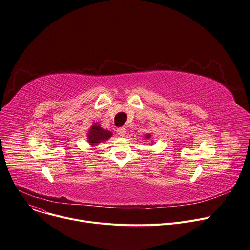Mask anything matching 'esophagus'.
Returning a JSON list of instances; mask_svg holds the SVG:
<instances>
[{"mask_svg": "<svg viewBox=\"0 0 250 250\" xmlns=\"http://www.w3.org/2000/svg\"><path fill=\"white\" fill-rule=\"evenodd\" d=\"M118 134H119L121 137H125V134H126V128H125V126L119 127V128H118Z\"/></svg>", "mask_w": 250, "mask_h": 250, "instance_id": "1", "label": "esophagus"}]
</instances>
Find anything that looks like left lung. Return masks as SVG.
<instances>
[{"label": "left lung", "instance_id": "1", "mask_svg": "<svg viewBox=\"0 0 250 250\" xmlns=\"http://www.w3.org/2000/svg\"><path fill=\"white\" fill-rule=\"evenodd\" d=\"M145 138H146V139H149V138H151V135H149V134L145 135Z\"/></svg>", "mask_w": 250, "mask_h": 250}]
</instances>
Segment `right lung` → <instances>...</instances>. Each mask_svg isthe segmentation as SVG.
I'll return each mask as SVG.
<instances>
[{"label":"right lung","mask_w":250,"mask_h":250,"mask_svg":"<svg viewBox=\"0 0 250 250\" xmlns=\"http://www.w3.org/2000/svg\"><path fill=\"white\" fill-rule=\"evenodd\" d=\"M111 135L109 130L103 128L98 123H94L87 132V141L89 145L96 146L99 143L108 140Z\"/></svg>","instance_id":"add662e5"}]
</instances>
